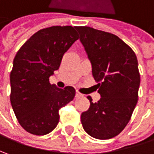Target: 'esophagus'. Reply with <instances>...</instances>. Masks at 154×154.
<instances>
[{
	"mask_svg": "<svg viewBox=\"0 0 154 154\" xmlns=\"http://www.w3.org/2000/svg\"><path fill=\"white\" fill-rule=\"evenodd\" d=\"M83 96V94H81L80 92H78V91H77L76 92V98H78V97H82Z\"/></svg>",
	"mask_w": 154,
	"mask_h": 154,
	"instance_id": "obj_1",
	"label": "esophagus"
}]
</instances>
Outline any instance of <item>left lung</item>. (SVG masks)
Returning a JSON list of instances; mask_svg holds the SVG:
<instances>
[{
    "label": "left lung",
    "mask_w": 154,
    "mask_h": 154,
    "mask_svg": "<svg viewBox=\"0 0 154 154\" xmlns=\"http://www.w3.org/2000/svg\"><path fill=\"white\" fill-rule=\"evenodd\" d=\"M92 67L101 98L81 115L84 130L97 139H109L130 122L138 99L140 74L132 49L116 35L88 26L76 27Z\"/></svg>",
    "instance_id": "obj_1"
}]
</instances>
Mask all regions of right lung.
<instances>
[{
	"label": "right lung",
	"instance_id": "1",
	"mask_svg": "<svg viewBox=\"0 0 154 154\" xmlns=\"http://www.w3.org/2000/svg\"><path fill=\"white\" fill-rule=\"evenodd\" d=\"M72 26H52L32 36L17 53L10 72V102L27 132L43 136L59 122V110L76 94L72 86L60 89L49 77L60 67L63 54L78 39Z\"/></svg>",
	"mask_w": 154,
	"mask_h": 154
}]
</instances>
